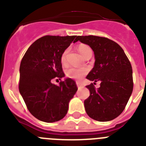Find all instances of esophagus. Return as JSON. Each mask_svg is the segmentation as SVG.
<instances>
[{
    "label": "esophagus",
    "mask_w": 146,
    "mask_h": 146,
    "mask_svg": "<svg viewBox=\"0 0 146 146\" xmlns=\"http://www.w3.org/2000/svg\"><path fill=\"white\" fill-rule=\"evenodd\" d=\"M76 84H77V86L78 87V88H80L83 87V86H82V85L81 84V82H76Z\"/></svg>",
    "instance_id": "esophagus-1"
}]
</instances>
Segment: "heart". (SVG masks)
I'll use <instances>...</instances> for the list:
<instances>
[{
	"label": "heart",
	"mask_w": 146,
	"mask_h": 146,
	"mask_svg": "<svg viewBox=\"0 0 146 146\" xmlns=\"http://www.w3.org/2000/svg\"><path fill=\"white\" fill-rule=\"evenodd\" d=\"M78 51L82 55V57H85L88 52H92L91 49L86 44H80L78 47ZM68 53V50H66L60 56V62L63 65H65L66 63V55ZM87 73V70L84 68H69L66 72V74L68 77H70L72 79L80 80L85 74Z\"/></svg>",
	"instance_id": "obj_1"
}]
</instances>
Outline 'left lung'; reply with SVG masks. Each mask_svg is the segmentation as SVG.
Here are the masks:
<instances>
[{
  "instance_id": "obj_1",
  "label": "left lung",
  "mask_w": 146,
  "mask_h": 146,
  "mask_svg": "<svg viewBox=\"0 0 146 146\" xmlns=\"http://www.w3.org/2000/svg\"><path fill=\"white\" fill-rule=\"evenodd\" d=\"M80 41L90 46L95 63L86 78L101 82L96 89L93 83L86 86L90 96L84 102L88 116L98 121L113 120L123 111L133 91L132 68L124 51L116 42L105 37L78 36Z\"/></svg>"
}]
</instances>
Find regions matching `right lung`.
<instances>
[{
  "label": "right lung",
  "instance_id": "obj_1",
  "mask_svg": "<svg viewBox=\"0 0 146 146\" xmlns=\"http://www.w3.org/2000/svg\"><path fill=\"white\" fill-rule=\"evenodd\" d=\"M75 37L45 36L33 42L22 59L19 91L30 113L40 121L52 123L64 118L77 92L71 78L59 86L51 82L65 76L60 56Z\"/></svg>",
  "mask_w": 146,
  "mask_h": 146
}]
</instances>
